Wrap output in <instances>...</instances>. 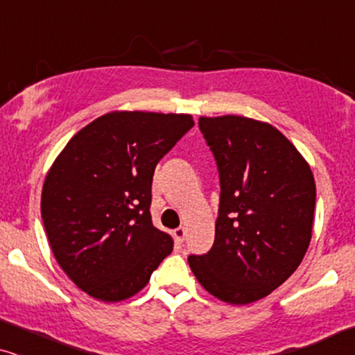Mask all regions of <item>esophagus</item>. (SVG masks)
I'll list each match as a JSON object with an SVG mask.
<instances>
[{"label":"esophagus","mask_w":355,"mask_h":355,"mask_svg":"<svg viewBox=\"0 0 355 355\" xmlns=\"http://www.w3.org/2000/svg\"><path fill=\"white\" fill-rule=\"evenodd\" d=\"M174 239H176L178 244H182L184 239H186V230H184V227H178V230H174Z\"/></svg>","instance_id":"1"}]
</instances>
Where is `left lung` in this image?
Masks as SVG:
<instances>
[{"label": "left lung", "instance_id": "8db88e82", "mask_svg": "<svg viewBox=\"0 0 355 355\" xmlns=\"http://www.w3.org/2000/svg\"><path fill=\"white\" fill-rule=\"evenodd\" d=\"M220 173L215 242L189 266L223 302L245 305L279 288L312 239L315 179L297 148L268 123L244 116L198 119Z\"/></svg>", "mask_w": 355, "mask_h": 355}]
</instances>
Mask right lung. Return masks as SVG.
I'll list each match as a JSON object with an SVG mask.
<instances>
[{"instance_id": "obj_1", "label": "right lung", "mask_w": 355, "mask_h": 355, "mask_svg": "<svg viewBox=\"0 0 355 355\" xmlns=\"http://www.w3.org/2000/svg\"><path fill=\"white\" fill-rule=\"evenodd\" d=\"M191 114L111 111L72 137L48 171L42 220L53 255L77 288L103 302L142 291L173 250L150 215L159 159Z\"/></svg>"}]
</instances>
